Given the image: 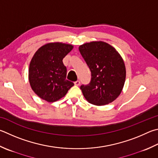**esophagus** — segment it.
I'll list each match as a JSON object with an SVG mask.
<instances>
[{"mask_svg":"<svg viewBox=\"0 0 158 158\" xmlns=\"http://www.w3.org/2000/svg\"><path fill=\"white\" fill-rule=\"evenodd\" d=\"M74 85H77V86H78V85H80V81H79V80H77V81H74Z\"/></svg>","mask_w":158,"mask_h":158,"instance_id":"1","label":"esophagus"}]
</instances>
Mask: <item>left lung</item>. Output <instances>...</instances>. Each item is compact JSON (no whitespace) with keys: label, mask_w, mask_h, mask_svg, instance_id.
<instances>
[{"label":"left lung","mask_w":158,"mask_h":158,"mask_svg":"<svg viewBox=\"0 0 158 158\" xmlns=\"http://www.w3.org/2000/svg\"><path fill=\"white\" fill-rule=\"evenodd\" d=\"M80 53L91 72L90 82L81 85L87 101L96 106L113 102L124 87L126 68L114 48L103 41H93L79 47Z\"/></svg>","instance_id":"1"}]
</instances>
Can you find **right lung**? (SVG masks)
Returning <instances> with one entry per match:
<instances>
[{
	"instance_id": "right-lung-1",
	"label": "right lung",
	"mask_w": 158,
	"mask_h": 158,
	"mask_svg": "<svg viewBox=\"0 0 158 158\" xmlns=\"http://www.w3.org/2000/svg\"><path fill=\"white\" fill-rule=\"evenodd\" d=\"M73 46L62 43H50L37 50L31 60L29 81L40 98L54 102L64 97L73 82L66 79L67 69L63 59Z\"/></svg>"
}]
</instances>
